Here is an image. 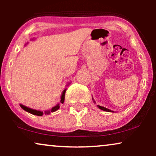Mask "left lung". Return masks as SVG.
I'll return each mask as SVG.
<instances>
[{
	"mask_svg": "<svg viewBox=\"0 0 156 156\" xmlns=\"http://www.w3.org/2000/svg\"><path fill=\"white\" fill-rule=\"evenodd\" d=\"M92 100H93V101H94V103H95V101H94V99H93V98H92ZM98 108H99L100 109H101V110H103V111H105V112H113V113H114V111H112V110H110V109H108V108H105V107L101 106V105H98Z\"/></svg>",
	"mask_w": 156,
	"mask_h": 156,
	"instance_id": "obj_1",
	"label": "left lung"
}]
</instances>
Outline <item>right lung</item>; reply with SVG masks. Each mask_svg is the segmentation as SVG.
I'll use <instances>...</instances> for the list:
<instances>
[{
    "instance_id": "right-lung-1",
    "label": "right lung",
    "mask_w": 156,
    "mask_h": 156,
    "mask_svg": "<svg viewBox=\"0 0 156 156\" xmlns=\"http://www.w3.org/2000/svg\"><path fill=\"white\" fill-rule=\"evenodd\" d=\"M69 83H69L68 84H69ZM68 84H67V85H68ZM66 90H67V89H64V90L62 93V95H61V100H60V103H63L64 101V95H65ZM20 105L21 108H22L24 111H26V112L30 113V114H34V115H37V116H42L43 114H45V115H48V114H50L51 113L54 112H55V111L58 110V109L59 108V107H60V104H59V103H58V104H56L55 105V106H53V108L49 109V110H46V111H44V112H42V111L36 110V109L28 108V107H27V106H26V105H22V104H20Z\"/></svg>"
}]
</instances>
